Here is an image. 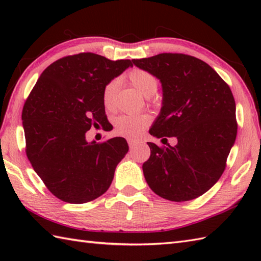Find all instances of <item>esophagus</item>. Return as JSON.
<instances>
[{"instance_id":"obj_1","label":"esophagus","mask_w":261,"mask_h":261,"mask_svg":"<svg viewBox=\"0 0 261 261\" xmlns=\"http://www.w3.org/2000/svg\"><path fill=\"white\" fill-rule=\"evenodd\" d=\"M127 143H129L130 148H132V147L137 146L138 143H139V141H138V140H135V139H127Z\"/></svg>"}]
</instances>
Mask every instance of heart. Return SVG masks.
Listing matches in <instances>:
<instances>
[{"label":"heart","instance_id":"obj_1","mask_svg":"<svg viewBox=\"0 0 261 261\" xmlns=\"http://www.w3.org/2000/svg\"><path fill=\"white\" fill-rule=\"evenodd\" d=\"M127 80L130 84L145 97H150L157 92L158 80L150 71L135 68L127 74ZM118 81H111L103 90V105L108 111L114 110L115 95L118 91ZM150 123V118L146 114L130 115L122 114L115 119V132L120 136L134 138L147 127Z\"/></svg>","mask_w":261,"mask_h":261}]
</instances>
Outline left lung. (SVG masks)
<instances>
[{
  "mask_svg": "<svg viewBox=\"0 0 261 261\" xmlns=\"http://www.w3.org/2000/svg\"><path fill=\"white\" fill-rule=\"evenodd\" d=\"M132 62L162 83L163 107L149 134L178 141L174 147L148 142L150 157L142 170L149 187L174 202L203 195L222 176L236 141V102L229 85L203 60L184 54Z\"/></svg>",
  "mask_w": 261,
  "mask_h": 261,
  "instance_id": "1",
  "label": "left lung"
}]
</instances>
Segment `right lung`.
<instances>
[{"label":"right lung","mask_w":261,"mask_h":261,"mask_svg":"<svg viewBox=\"0 0 261 261\" xmlns=\"http://www.w3.org/2000/svg\"><path fill=\"white\" fill-rule=\"evenodd\" d=\"M132 60L93 53L66 56L42 71L22 110L25 152L43 184L64 202H91L109 190L129 146L124 138L86 141L107 119L103 90Z\"/></svg>","instance_id":"1"}]
</instances>
